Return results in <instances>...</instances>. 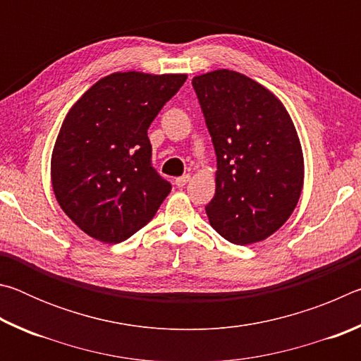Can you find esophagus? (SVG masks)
<instances>
[{
    "label": "esophagus",
    "instance_id": "esophagus-1",
    "mask_svg": "<svg viewBox=\"0 0 361 361\" xmlns=\"http://www.w3.org/2000/svg\"><path fill=\"white\" fill-rule=\"evenodd\" d=\"M189 181V175L186 173V175H181V176H178V178H175V185L178 186V188H183L186 185V183Z\"/></svg>",
    "mask_w": 361,
    "mask_h": 361
}]
</instances>
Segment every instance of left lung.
<instances>
[{"instance_id": "8db88e82", "label": "left lung", "mask_w": 361, "mask_h": 361, "mask_svg": "<svg viewBox=\"0 0 361 361\" xmlns=\"http://www.w3.org/2000/svg\"><path fill=\"white\" fill-rule=\"evenodd\" d=\"M216 154V191L205 207L212 228L231 243L264 240L299 200L302 151L276 95L253 79L216 70L192 79Z\"/></svg>"}]
</instances>
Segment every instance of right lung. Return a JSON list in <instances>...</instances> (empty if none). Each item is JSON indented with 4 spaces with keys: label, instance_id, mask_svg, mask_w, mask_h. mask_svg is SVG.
I'll list each match as a JSON object with an SVG mask.
<instances>
[{
    "label": "right lung",
    "instance_id": "obj_1",
    "mask_svg": "<svg viewBox=\"0 0 361 361\" xmlns=\"http://www.w3.org/2000/svg\"><path fill=\"white\" fill-rule=\"evenodd\" d=\"M186 75L114 73L66 114L52 151V188L85 234L106 243L148 224L172 185L152 167L151 122Z\"/></svg>",
    "mask_w": 361,
    "mask_h": 361
}]
</instances>
